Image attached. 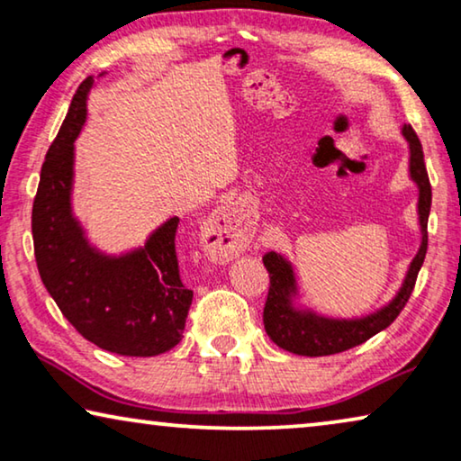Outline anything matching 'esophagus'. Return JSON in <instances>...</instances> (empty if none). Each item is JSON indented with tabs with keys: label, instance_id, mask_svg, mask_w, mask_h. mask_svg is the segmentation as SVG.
Instances as JSON below:
<instances>
[{
	"label": "esophagus",
	"instance_id": "obj_1",
	"mask_svg": "<svg viewBox=\"0 0 461 461\" xmlns=\"http://www.w3.org/2000/svg\"><path fill=\"white\" fill-rule=\"evenodd\" d=\"M201 243L207 254L218 260H229L243 251L248 243V222L235 203L213 210L201 226Z\"/></svg>",
	"mask_w": 461,
	"mask_h": 461
}]
</instances>
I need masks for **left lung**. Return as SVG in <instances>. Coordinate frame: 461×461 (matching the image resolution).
<instances>
[{
	"instance_id": "1",
	"label": "left lung",
	"mask_w": 461,
	"mask_h": 461,
	"mask_svg": "<svg viewBox=\"0 0 461 461\" xmlns=\"http://www.w3.org/2000/svg\"><path fill=\"white\" fill-rule=\"evenodd\" d=\"M409 149V180L418 186V224H420V249L409 262V268L402 279L399 292L393 300L363 314V317H327L300 302V287L295 281L294 264L283 254L270 251L264 256V267L270 275V289L267 306H264V330L279 348L302 357H327L344 352L355 346L367 342L371 336L393 323L399 312L405 308L409 295L413 292L415 279L424 264L428 249V216H430L432 191L428 182L421 144L411 130V125H402L401 130Z\"/></svg>"
}]
</instances>
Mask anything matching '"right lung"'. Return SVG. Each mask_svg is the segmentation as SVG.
I'll use <instances>...</instances> for the list:
<instances>
[{"label": "right lung", "instance_id": "right-lung-1", "mask_svg": "<svg viewBox=\"0 0 461 461\" xmlns=\"http://www.w3.org/2000/svg\"><path fill=\"white\" fill-rule=\"evenodd\" d=\"M92 87L94 77H87L75 92L41 166L31 216L37 268L68 323L98 348L123 357L163 355L182 339L193 302L176 258L178 216L157 226L144 245L106 254L90 243L73 213L75 140L86 125Z\"/></svg>", "mask_w": 461, "mask_h": 461}]
</instances>
